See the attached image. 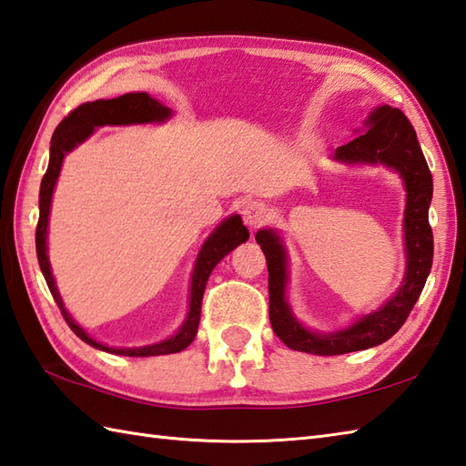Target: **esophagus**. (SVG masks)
<instances>
[{"label":"esophagus","mask_w":466,"mask_h":466,"mask_svg":"<svg viewBox=\"0 0 466 466\" xmlns=\"http://www.w3.org/2000/svg\"><path fill=\"white\" fill-rule=\"evenodd\" d=\"M269 217V208L261 201H247L243 207V221L247 227H259Z\"/></svg>","instance_id":"esophagus-1"}]
</instances>
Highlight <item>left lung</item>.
I'll return each instance as SVG.
<instances>
[{
    "mask_svg": "<svg viewBox=\"0 0 466 466\" xmlns=\"http://www.w3.org/2000/svg\"><path fill=\"white\" fill-rule=\"evenodd\" d=\"M366 132L338 147L334 160L346 165H386L402 177L406 187L404 211V245L406 273L402 286L382 308L366 313L356 324L331 334H318L303 328L293 318L286 299L288 288V253L279 235L273 229L255 233L261 245L269 271V321L283 344L298 352L316 356H338L358 350H368L390 339L412 311L416 299L432 268V229L429 223V207L432 201V175L420 150L419 138L402 110L378 106L366 120Z\"/></svg>",
    "mask_w": 466,
    "mask_h": 466,
    "instance_id": "obj_1",
    "label": "left lung"
}]
</instances>
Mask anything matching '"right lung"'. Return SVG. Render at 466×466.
Instances as JSON below:
<instances>
[{
    "label": "right lung",
    "mask_w": 466,
    "mask_h": 466,
    "mask_svg": "<svg viewBox=\"0 0 466 466\" xmlns=\"http://www.w3.org/2000/svg\"><path fill=\"white\" fill-rule=\"evenodd\" d=\"M170 116V108L163 106L158 100L150 98L147 92H135V94H122L118 98L110 100H94L80 104L78 108H74L68 116H66L54 130L52 147H50V165H47L46 175L40 185V219H37L35 227V253L37 261H40V269L46 278L47 288L54 296L56 303L62 311L64 319L68 321V326L80 339L86 341L92 348L104 350V352L118 354V356H132V358H147V356H163V354H175L185 350L197 336L198 319H201V303L207 279L215 265L219 263L227 253H231L237 245L249 239V231L243 225L239 215H233L229 219H225L217 229L207 237L205 245L201 247L197 258V265L193 271L191 281V301H188V316L185 324L180 326L175 336H170L165 341H158L153 346H142V348H108L100 344V341L92 339L86 331H84L72 316L64 308V301L56 288L54 275L50 269V261H47V217H50V205L56 180L60 177V168L64 163V157L74 150L80 142L86 140L94 128L104 125H145V122H163Z\"/></svg>",
    "instance_id": "right-lung-1"
}]
</instances>
